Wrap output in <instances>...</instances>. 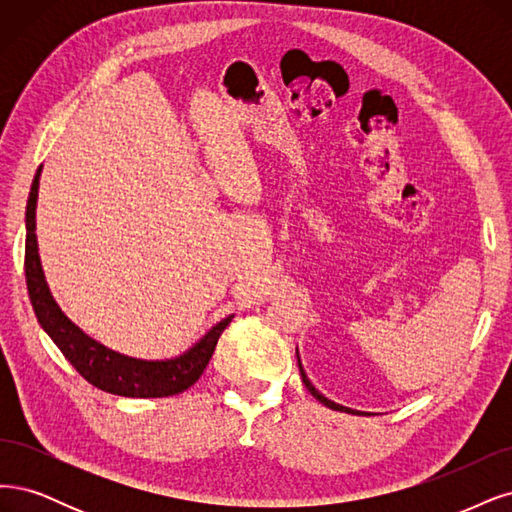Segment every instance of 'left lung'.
Returning a JSON list of instances; mask_svg holds the SVG:
<instances>
[{
	"label": "left lung",
	"mask_w": 512,
	"mask_h": 512,
	"mask_svg": "<svg viewBox=\"0 0 512 512\" xmlns=\"http://www.w3.org/2000/svg\"><path fill=\"white\" fill-rule=\"evenodd\" d=\"M295 355H298V368H300V374H302V383L306 385V389L312 393V398H317L323 406H327V408H332V410H340V412H349V415H361V417H368L370 412H361V410H353V408H346V406H342V404H336V402H332V400H327L323 393H319V389H315V385L310 383V378L306 376V372H304V366H302V361H300V353H298V349H295Z\"/></svg>",
	"instance_id": "left-lung-1"
}]
</instances>
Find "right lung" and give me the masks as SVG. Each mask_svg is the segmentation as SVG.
I'll return each mask as SVG.
<instances>
[{
    "instance_id": "obj_1",
    "label": "right lung",
    "mask_w": 512,
    "mask_h": 512,
    "mask_svg": "<svg viewBox=\"0 0 512 512\" xmlns=\"http://www.w3.org/2000/svg\"><path fill=\"white\" fill-rule=\"evenodd\" d=\"M40 174L42 166L34 176V183H31L25 212V278L31 306H34L38 323L42 325L48 338L57 344V349L80 372L82 378H87L93 387L102 391L123 395V398H168V395H176L189 389L206 370L214 353V346L219 342V336L223 334L229 321L234 319V315L212 325L191 349L172 359L129 357L108 349L106 344L97 342L95 338L82 332L59 308L44 278L36 238Z\"/></svg>"
}]
</instances>
